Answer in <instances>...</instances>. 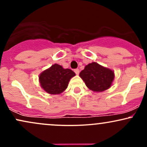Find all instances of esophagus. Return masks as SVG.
I'll use <instances>...</instances> for the list:
<instances>
[{"label": "esophagus", "instance_id": "obj_1", "mask_svg": "<svg viewBox=\"0 0 147 147\" xmlns=\"http://www.w3.org/2000/svg\"><path fill=\"white\" fill-rule=\"evenodd\" d=\"M74 71H75V72L76 73V75H79V69H75V70H74Z\"/></svg>", "mask_w": 147, "mask_h": 147}]
</instances>
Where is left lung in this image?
Instances as JSON below:
<instances>
[{
  "mask_svg": "<svg viewBox=\"0 0 147 147\" xmlns=\"http://www.w3.org/2000/svg\"><path fill=\"white\" fill-rule=\"evenodd\" d=\"M86 86L94 92H102L112 85L115 77L114 72L96 62L88 64L79 73Z\"/></svg>",
  "mask_w": 147,
  "mask_h": 147,
  "instance_id": "obj_1",
  "label": "left lung"
}]
</instances>
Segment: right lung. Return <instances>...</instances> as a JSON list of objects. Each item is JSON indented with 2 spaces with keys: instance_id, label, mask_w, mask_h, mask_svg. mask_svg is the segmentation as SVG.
<instances>
[{
  "instance_id": "obj_1",
  "label": "right lung",
  "mask_w": 147,
  "mask_h": 147,
  "mask_svg": "<svg viewBox=\"0 0 147 147\" xmlns=\"http://www.w3.org/2000/svg\"><path fill=\"white\" fill-rule=\"evenodd\" d=\"M74 76L75 73L72 70L64 69L61 65L55 63L40 74L39 82L45 92L57 95L67 88L70 79Z\"/></svg>"
}]
</instances>
